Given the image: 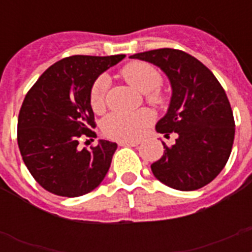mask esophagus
Masks as SVG:
<instances>
[{"mask_svg": "<svg viewBox=\"0 0 252 252\" xmlns=\"http://www.w3.org/2000/svg\"><path fill=\"white\" fill-rule=\"evenodd\" d=\"M118 144L120 146H137L140 142L138 141H119Z\"/></svg>", "mask_w": 252, "mask_h": 252, "instance_id": "1", "label": "esophagus"}]
</instances>
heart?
Segmentation results:
<instances>
[{
  "instance_id": "heart-1",
  "label": "heart",
  "mask_w": 252,
  "mask_h": 252,
  "mask_svg": "<svg viewBox=\"0 0 252 252\" xmlns=\"http://www.w3.org/2000/svg\"><path fill=\"white\" fill-rule=\"evenodd\" d=\"M124 80L142 94H146V100L156 107L165 104V96L157 91L162 82V77L157 69L148 63L133 61L126 64L120 72ZM108 80L106 76L98 77L93 82L90 89V104L94 111H100L104 107L106 89ZM153 120V116L148 110H141L132 114L114 112L104 118L102 129L106 136L114 140L133 141L142 136L144 130Z\"/></svg>"
}]
</instances>
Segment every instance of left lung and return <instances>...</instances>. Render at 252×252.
<instances>
[{
    "label": "left lung",
    "mask_w": 252,
    "mask_h": 252,
    "mask_svg": "<svg viewBox=\"0 0 252 252\" xmlns=\"http://www.w3.org/2000/svg\"><path fill=\"white\" fill-rule=\"evenodd\" d=\"M130 59L157 65L172 89L167 114L156 129L176 133L175 144L165 142L163 156L152 165L159 182L179 191H193L219 175L230 157L235 124L230 103L215 74L191 55L161 48L136 53Z\"/></svg>",
    "instance_id": "left-lung-1"
}]
</instances>
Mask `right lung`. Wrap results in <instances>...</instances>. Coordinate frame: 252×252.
<instances>
[{"label":"right lung","mask_w":252,"mask_h":252,"mask_svg":"<svg viewBox=\"0 0 252 252\" xmlns=\"http://www.w3.org/2000/svg\"><path fill=\"white\" fill-rule=\"evenodd\" d=\"M66 57L49 66L26 95L18 116V146L33 179L51 193L86 195L104 179L118 145L99 140L80 149L81 136L95 134L91 85L124 59Z\"/></svg>","instance_id":"add662e5"}]
</instances>
